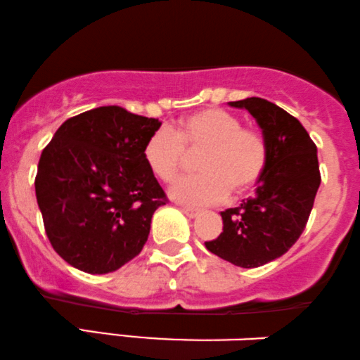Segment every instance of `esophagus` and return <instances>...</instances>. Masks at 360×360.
<instances>
[{"mask_svg": "<svg viewBox=\"0 0 360 360\" xmlns=\"http://www.w3.org/2000/svg\"><path fill=\"white\" fill-rule=\"evenodd\" d=\"M181 212H184L190 219H195V217H198V215H200V209H195V207L184 205V207H181Z\"/></svg>", "mask_w": 360, "mask_h": 360, "instance_id": "esophagus-1", "label": "esophagus"}]
</instances>
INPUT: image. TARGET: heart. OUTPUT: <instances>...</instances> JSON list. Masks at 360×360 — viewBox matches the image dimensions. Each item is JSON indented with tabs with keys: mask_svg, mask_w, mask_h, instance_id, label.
<instances>
[{
	"mask_svg": "<svg viewBox=\"0 0 360 360\" xmlns=\"http://www.w3.org/2000/svg\"><path fill=\"white\" fill-rule=\"evenodd\" d=\"M185 151H202L198 170L181 176L168 193L188 205H210L227 193L243 195L251 190L268 167L269 148L259 131L243 128L236 114L205 108L188 114L173 126L156 129L143 146V160L156 179L172 181L179 173Z\"/></svg>",
	"mask_w": 360,
	"mask_h": 360,
	"instance_id": "b5f03b06",
	"label": "heart"
}]
</instances>
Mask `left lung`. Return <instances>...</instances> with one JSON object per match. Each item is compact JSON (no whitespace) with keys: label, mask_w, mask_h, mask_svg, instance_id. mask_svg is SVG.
Instances as JSON below:
<instances>
[{"label":"left lung","mask_w":360,"mask_h":360,"mask_svg":"<svg viewBox=\"0 0 360 360\" xmlns=\"http://www.w3.org/2000/svg\"><path fill=\"white\" fill-rule=\"evenodd\" d=\"M229 104L248 109L257 121L269 158L256 195L221 212V236L207 240L205 248L240 268H257L283 256L297 243L305 231L322 176L315 143L297 117L261 97Z\"/></svg>","instance_id":"obj_1"}]
</instances>
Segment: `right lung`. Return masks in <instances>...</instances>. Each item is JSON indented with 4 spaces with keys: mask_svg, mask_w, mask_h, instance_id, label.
<instances>
[{
    "mask_svg": "<svg viewBox=\"0 0 360 360\" xmlns=\"http://www.w3.org/2000/svg\"><path fill=\"white\" fill-rule=\"evenodd\" d=\"M160 126L155 117L103 105L67 120L44 148L37 202L46 238L70 266L105 274L141 252L155 210L168 202L143 160Z\"/></svg>",
    "mask_w": 360,
    "mask_h": 360,
    "instance_id": "add662e5",
    "label": "right lung"
}]
</instances>
